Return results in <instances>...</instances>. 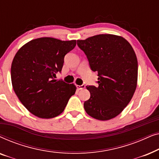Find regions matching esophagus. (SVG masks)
Returning a JSON list of instances; mask_svg holds the SVG:
<instances>
[{
	"label": "esophagus",
	"mask_w": 159,
	"mask_h": 159,
	"mask_svg": "<svg viewBox=\"0 0 159 159\" xmlns=\"http://www.w3.org/2000/svg\"><path fill=\"white\" fill-rule=\"evenodd\" d=\"M84 88H85V85H84V84H82V85H77V88L79 90H82V89H84Z\"/></svg>",
	"instance_id": "obj_1"
}]
</instances>
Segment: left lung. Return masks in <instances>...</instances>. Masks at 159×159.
Wrapping results in <instances>:
<instances>
[{"label": "left lung", "instance_id": "8db88e82", "mask_svg": "<svg viewBox=\"0 0 159 159\" xmlns=\"http://www.w3.org/2000/svg\"><path fill=\"white\" fill-rule=\"evenodd\" d=\"M77 45L98 76V86H87L90 98L84 103V110L98 120L114 118L131 101L137 87L138 66L133 48L122 37L109 34L77 40Z\"/></svg>", "mask_w": 159, "mask_h": 159}]
</instances>
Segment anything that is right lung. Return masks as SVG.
<instances>
[{
  "label": "right lung",
  "mask_w": 159,
  "mask_h": 159,
  "mask_svg": "<svg viewBox=\"0 0 159 159\" xmlns=\"http://www.w3.org/2000/svg\"><path fill=\"white\" fill-rule=\"evenodd\" d=\"M76 40L53 38L34 39L23 45L13 59L11 77L16 95L34 116L51 119L64 111L76 87L55 80L61 71L64 56Z\"/></svg>",
  "instance_id": "1"
}]
</instances>
